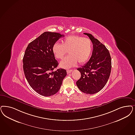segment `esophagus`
Listing matches in <instances>:
<instances>
[{"label": "esophagus", "instance_id": "esophagus-1", "mask_svg": "<svg viewBox=\"0 0 135 135\" xmlns=\"http://www.w3.org/2000/svg\"><path fill=\"white\" fill-rule=\"evenodd\" d=\"M72 71V70H71V69H70V70H67V73L68 74H69V73H71Z\"/></svg>", "mask_w": 135, "mask_h": 135}]
</instances>
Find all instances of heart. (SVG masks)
Masks as SVG:
<instances>
[{"mask_svg":"<svg viewBox=\"0 0 135 135\" xmlns=\"http://www.w3.org/2000/svg\"><path fill=\"white\" fill-rule=\"evenodd\" d=\"M92 43L91 40L78 35H70L65 37L62 44L56 42L52 47V52L56 58L62 59L60 63L62 68H68L73 67L77 63H85L88 60L92 52Z\"/></svg>","mask_w":135,"mask_h":135,"instance_id":"heart-1","label":"heart"}]
</instances>
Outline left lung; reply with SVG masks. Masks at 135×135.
I'll return each mask as SVG.
<instances>
[{
	"label": "left lung",
	"instance_id": "obj_1",
	"mask_svg": "<svg viewBox=\"0 0 135 135\" xmlns=\"http://www.w3.org/2000/svg\"><path fill=\"white\" fill-rule=\"evenodd\" d=\"M87 35L93 43L92 54L88 62L77 70L81 78L76 82L79 90L83 93L94 94L102 89L110 77L111 58L106 46L89 33Z\"/></svg>",
	"mask_w": 135,
	"mask_h": 135
}]
</instances>
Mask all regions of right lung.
<instances>
[{"mask_svg":"<svg viewBox=\"0 0 135 135\" xmlns=\"http://www.w3.org/2000/svg\"><path fill=\"white\" fill-rule=\"evenodd\" d=\"M64 35L45 32L30 42L25 51L23 68L25 77L31 87L38 94L45 97L58 92L66 70L59 69L52 52L54 43Z\"/></svg>","mask_w":135,"mask_h":135,"instance_id":"right-lung-1","label":"right lung"}]
</instances>
